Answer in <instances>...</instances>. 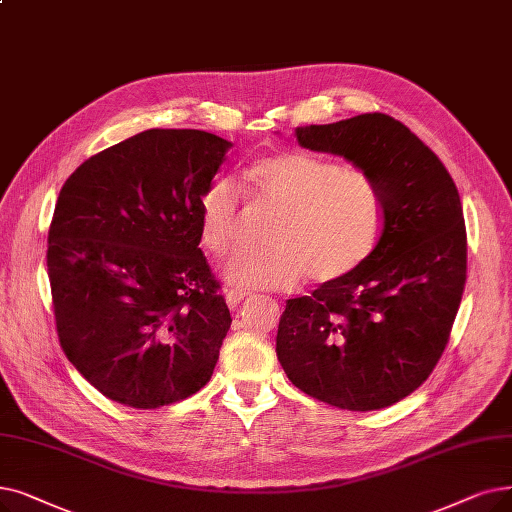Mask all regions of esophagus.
<instances>
[{
  "label": "esophagus",
  "mask_w": 512,
  "mask_h": 512,
  "mask_svg": "<svg viewBox=\"0 0 512 512\" xmlns=\"http://www.w3.org/2000/svg\"><path fill=\"white\" fill-rule=\"evenodd\" d=\"M247 291H240V288H230V291H226V303L230 309H236L244 299H247Z\"/></svg>",
  "instance_id": "34e87169"
}]
</instances>
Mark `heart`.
<instances>
[{
    "label": "heart",
    "mask_w": 512,
    "mask_h": 512,
    "mask_svg": "<svg viewBox=\"0 0 512 512\" xmlns=\"http://www.w3.org/2000/svg\"><path fill=\"white\" fill-rule=\"evenodd\" d=\"M251 203L276 211L263 251H242L224 278L240 288L288 291L307 276L337 282L368 261L383 232V201L372 177L316 152L291 150L255 161L240 177ZM205 247L224 257L242 242L244 213L232 180H213L198 198Z\"/></svg>",
    "instance_id": "obj_1"
}]
</instances>
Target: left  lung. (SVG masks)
Here are the masks:
<instances>
[{
	"instance_id": "1",
	"label": "left lung",
	"mask_w": 512,
	"mask_h": 512,
	"mask_svg": "<svg viewBox=\"0 0 512 512\" xmlns=\"http://www.w3.org/2000/svg\"><path fill=\"white\" fill-rule=\"evenodd\" d=\"M297 142L366 171L383 201V232L353 274L288 299L276 353L288 381L353 412L393 406L429 379L466 280L460 196L437 154L404 125L366 113L297 127Z\"/></svg>"
}]
</instances>
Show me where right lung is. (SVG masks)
Instances as JSON below:
<instances>
[{
	"mask_svg": "<svg viewBox=\"0 0 512 512\" xmlns=\"http://www.w3.org/2000/svg\"><path fill=\"white\" fill-rule=\"evenodd\" d=\"M232 142L148 129L79 165L48 232L60 347L102 395L154 410L201 391L232 318L198 249V198Z\"/></svg>",
	"mask_w": 512,
	"mask_h": 512,
	"instance_id": "right-lung-1",
	"label": "right lung"
}]
</instances>
